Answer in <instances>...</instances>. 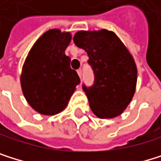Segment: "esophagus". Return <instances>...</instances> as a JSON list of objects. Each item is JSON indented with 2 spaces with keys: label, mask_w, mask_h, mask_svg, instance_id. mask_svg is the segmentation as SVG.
<instances>
[{
  "label": "esophagus",
  "mask_w": 161,
  "mask_h": 161,
  "mask_svg": "<svg viewBox=\"0 0 161 161\" xmlns=\"http://www.w3.org/2000/svg\"><path fill=\"white\" fill-rule=\"evenodd\" d=\"M77 72H78L79 77H80V78H81V76H82V71H81V70H78Z\"/></svg>",
  "instance_id": "esophagus-1"
}]
</instances>
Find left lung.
Instances as JSON below:
<instances>
[{
    "label": "left lung",
    "instance_id": "obj_1",
    "mask_svg": "<svg viewBox=\"0 0 161 161\" xmlns=\"http://www.w3.org/2000/svg\"><path fill=\"white\" fill-rule=\"evenodd\" d=\"M75 44L83 49L94 71V84L82 86L93 113L101 119L121 115L130 103L137 81L131 53L111 31H80Z\"/></svg>",
    "mask_w": 161,
    "mask_h": 161
}]
</instances>
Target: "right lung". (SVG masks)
Here are the masks:
<instances>
[{
  "mask_svg": "<svg viewBox=\"0 0 161 161\" xmlns=\"http://www.w3.org/2000/svg\"><path fill=\"white\" fill-rule=\"evenodd\" d=\"M70 31L53 29L40 36L24 62L21 87L30 106L43 115L61 112L80 80L70 67L65 50L71 42Z\"/></svg>",
  "mask_w": 161,
  "mask_h": 161,
  "instance_id": "obj_1",
  "label": "right lung"
}]
</instances>
